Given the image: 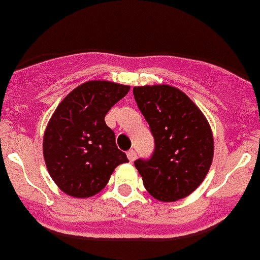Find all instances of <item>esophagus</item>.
Instances as JSON below:
<instances>
[{
  "label": "esophagus",
  "mask_w": 260,
  "mask_h": 260,
  "mask_svg": "<svg viewBox=\"0 0 260 260\" xmlns=\"http://www.w3.org/2000/svg\"><path fill=\"white\" fill-rule=\"evenodd\" d=\"M136 157H137L136 150H133V149H130V150L127 151V158L130 159V161H134V159H136Z\"/></svg>",
  "instance_id": "esophagus-1"
}]
</instances>
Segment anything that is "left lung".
Segmentation results:
<instances>
[{"label": "left lung", "instance_id": "left-lung-1", "mask_svg": "<svg viewBox=\"0 0 260 260\" xmlns=\"http://www.w3.org/2000/svg\"><path fill=\"white\" fill-rule=\"evenodd\" d=\"M133 94L154 138L150 157L134 161L143 185L159 201L184 199L203 182L212 164L213 137L208 122L174 87H134Z\"/></svg>", "mask_w": 260, "mask_h": 260}]
</instances>
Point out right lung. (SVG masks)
Instances as JSON below:
<instances>
[{
    "instance_id": "1",
    "label": "right lung",
    "mask_w": 260,
    "mask_h": 260,
    "mask_svg": "<svg viewBox=\"0 0 260 260\" xmlns=\"http://www.w3.org/2000/svg\"><path fill=\"white\" fill-rule=\"evenodd\" d=\"M117 83H83L64 98L44 134L45 165L64 193L90 197L101 192L118 165L128 162L106 124L109 110L128 92Z\"/></svg>"
}]
</instances>
